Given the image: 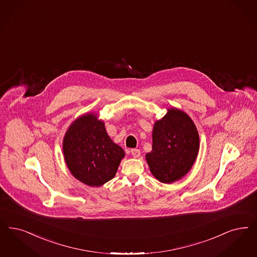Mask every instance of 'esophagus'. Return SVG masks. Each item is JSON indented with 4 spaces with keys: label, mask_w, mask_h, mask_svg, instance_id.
<instances>
[{
    "label": "esophagus",
    "mask_w": 257,
    "mask_h": 257,
    "mask_svg": "<svg viewBox=\"0 0 257 257\" xmlns=\"http://www.w3.org/2000/svg\"><path fill=\"white\" fill-rule=\"evenodd\" d=\"M131 154H132L135 159H137V158H139L141 156V151L139 149H132L131 150Z\"/></svg>",
    "instance_id": "34e87169"
}]
</instances>
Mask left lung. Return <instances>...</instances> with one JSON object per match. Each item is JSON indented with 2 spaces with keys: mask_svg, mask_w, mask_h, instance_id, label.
<instances>
[{
  "mask_svg": "<svg viewBox=\"0 0 257 257\" xmlns=\"http://www.w3.org/2000/svg\"><path fill=\"white\" fill-rule=\"evenodd\" d=\"M152 140V150L145 155L152 175L164 184L184 178L200 148L199 133L191 117L178 108H168L165 116L155 121Z\"/></svg>",
  "mask_w": 257,
  "mask_h": 257,
  "instance_id": "1",
  "label": "left lung"
}]
</instances>
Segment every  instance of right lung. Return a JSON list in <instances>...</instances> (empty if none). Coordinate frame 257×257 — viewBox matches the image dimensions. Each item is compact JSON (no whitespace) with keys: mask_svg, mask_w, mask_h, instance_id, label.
I'll return each mask as SVG.
<instances>
[{"mask_svg":"<svg viewBox=\"0 0 257 257\" xmlns=\"http://www.w3.org/2000/svg\"><path fill=\"white\" fill-rule=\"evenodd\" d=\"M65 163L72 176L89 186L112 180L125 157L123 149L106 132L94 113H84L69 126L63 139Z\"/></svg>","mask_w":257,"mask_h":257,"instance_id":"right-lung-1","label":"right lung"}]
</instances>
